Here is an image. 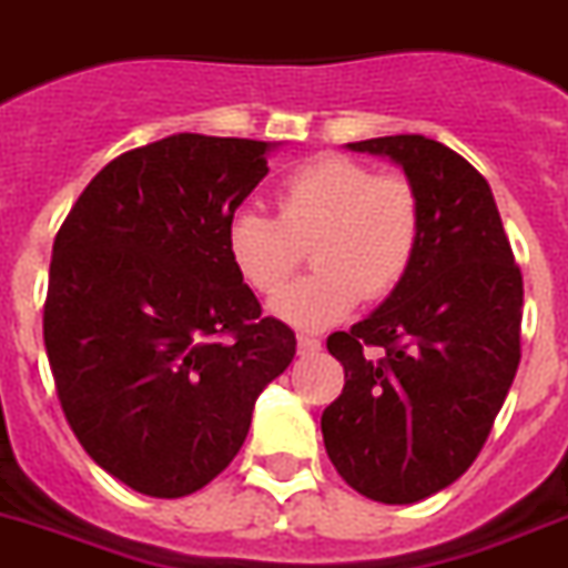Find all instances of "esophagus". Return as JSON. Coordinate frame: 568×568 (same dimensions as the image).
<instances>
[{"instance_id": "esophagus-1", "label": "esophagus", "mask_w": 568, "mask_h": 568, "mask_svg": "<svg viewBox=\"0 0 568 568\" xmlns=\"http://www.w3.org/2000/svg\"><path fill=\"white\" fill-rule=\"evenodd\" d=\"M297 349L300 356H315L317 349H321V338H315V335H297Z\"/></svg>"}]
</instances>
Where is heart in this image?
Masks as SVG:
<instances>
[{
    "instance_id": "1",
    "label": "heart",
    "mask_w": 568,
    "mask_h": 568,
    "mask_svg": "<svg viewBox=\"0 0 568 568\" xmlns=\"http://www.w3.org/2000/svg\"><path fill=\"white\" fill-rule=\"evenodd\" d=\"M280 215L239 206L224 244L236 274L256 294H276L312 247L315 274L271 303L300 329L338 324L367 300L396 292L417 260L423 204L403 174H376L344 154L297 165L276 189Z\"/></svg>"
}]
</instances>
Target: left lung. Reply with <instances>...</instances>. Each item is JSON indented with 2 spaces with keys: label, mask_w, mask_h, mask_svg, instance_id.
I'll list each match as a JSON object with an SVG mask.
<instances>
[{
  "label": "left lung",
  "mask_w": 568,
  "mask_h": 568,
  "mask_svg": "<svg viewBox=\"0 0 568 568\" xmlns=\"http://www.w3.org/2000/svg\"><path fill=\"white\" fill-rule=\"evenodd\" d=\"M347 149L403 165L423 239L403 285L326 338L344 390L321 432L353 490L412 505L464 476L490 435L523 356V274L487 180L444 142L399 133Z\"/></svg>",
  "instance_id": "obj_1"
}]
</instances>
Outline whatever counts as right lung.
Returning a JSON list of instances; mask_svg holds the SVG:
<instances>
[{
	"label": "right lung",
	"instance_id": "right-lung-1",
	"mask_svg": "<svg viewBox=\"0 0 568 568\" xmlns=\"http://www.w3.org/2000/svg\"><path fill=\"white\" fill-rule=\"evenodd\" d=\"M268 149L174 133L124 151L54 236L43 341L60 408L87 455L145 496L178 499L219 476L297 349L224 244Z\"/></svg>",
	"mask_w": 568,
	"mask_h": 568
}]
</instances>
